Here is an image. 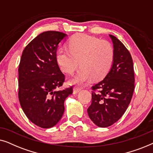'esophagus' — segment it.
Instances as JSON below:
<instances>
[{"label": "esophagus", "mask_w": 153, "mask_h": 153, "mask_svg": "<svg viewBox=\"0 0 153 153\" xmlns=\"http://www.w3.org/2000/svg\"><path fill=\"white\" fill-rule=\"evenodd\" d=\"M80 91H81L80 88L75 87V88H74V89H73V94H74V95H76V94L79 93V92H80Z\"/></svg>", "instance_id": "obj_1"}]
</instances>
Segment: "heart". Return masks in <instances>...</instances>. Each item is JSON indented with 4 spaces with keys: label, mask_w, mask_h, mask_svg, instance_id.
Wrapping results in <instances>:
<instances>
[{
    "label": "heart",
    "mask_w": 153,
    "mask_h": 153,
    "mask_svg": "<svg viewBox=\"0 0 153 153\" xmlns=\"http://www.w3.org/2000/svg\"><path fill=\"white\" fill-rule=\"evenodd\" d=\"M69 49L58 48L56 61L62 72L68 74L81 68L71 83L83 84L94 78H104L111 68L114 58V49L111 44L97 37L79 33L71 37L68 42Z\"/></svg>",
    "instance_id": "obj_1"
}]
</instances>
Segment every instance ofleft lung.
<instances>
[{
    "label": "left lung",
    "mask_w": 153,
    "mask_h": 153,
    "mask_svg": "<svg viewBox=\"0 0 153 153\" xmlns=\"http://www.w3.org/2000/svg\"><path fill=\"white\" fill-rule=\"evenodd\" d=\"M114 58L103 80L93 86L92 104L87 111L94 124L107 127L117 122L127 110L134 89L133 61L128 50L119 39L109 35Z\"/></svg>",
    "instance_id": "obj_1"
}]
</instances>
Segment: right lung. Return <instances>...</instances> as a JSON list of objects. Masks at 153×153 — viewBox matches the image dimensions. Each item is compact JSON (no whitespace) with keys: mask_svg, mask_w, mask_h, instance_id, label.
Here are the masks:
<instances>
[{"mask_svg":"<svg viewBox=\"0 0 153 153\" xmlns=\"http://www.w3.org/2000/svg\"><path fill=\"white\" fill-rule=\"evenodd\" d=\"M67 36L57 31L41 33L26 46L21 58L19 100L27 118L42 128H51L59 122L65 100L72 94V87L56 91L65 81L56 51Z\"/></svg>","mask_w":153,"mask_h":153,"instance_id":"1","label":"right lung"}]
</instances>
